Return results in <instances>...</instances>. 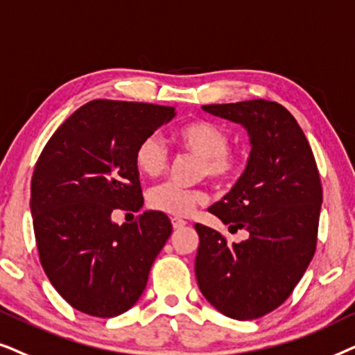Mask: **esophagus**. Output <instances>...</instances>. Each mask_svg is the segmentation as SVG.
Listing matches in <instances>:
<instances>
[{
	"label": "esophagus",
	"instance_id": "esophagus-1",
	"mask_svg": "<svg viewBox=\"0 0 355 355\" xmlns=\"http://www.w3.org/2000/svg\"><path fill=\"white\" fill-rule=\"evenodd\" d=\"M172 225H173V229H182V227L187 225V222L183 219H177V217H173Z\"/></svg>",
	"mask_w": 355,
	"mask_h": 355
}]
</instances>
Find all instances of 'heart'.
<instances>
[{"label":"heart","mask_w":355,"mask_h":355,"mask_svg":"<svg viewBox=\"0 0 355 355\" xmlns=\"http://www.w3.org/2000/svg\"><path fill=\"white\" fill-rule=\"evenodd\" d=\"M175 139L183 150L200 157V177L207 175L212 182L227 183L239 175L240 162L229 150V135L216 123L207 120L188 121L175 131ZM167 164V149L157 136H146L136 146L135 165L144 177H159L165 172ZM148 201L154 211L185 217L206 201V195L200 190L165 183L150 190Z\"/></svg>","instance_id":"heart-1"}]
</instances>
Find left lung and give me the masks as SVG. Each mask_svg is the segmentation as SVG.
Segmentation results:
<instances>
[{
  "label": "left lung",
  "instance_id": "1",
  "mask_svg": "<svg viewBox=\"0 0 355 355\" xmlns=\"http://www.w3.org/2000/svg\"><path fill=\"white\" fill-rule=\"evenodd\" d=\"M202 110L242 125L252 150L232 190L209 207L230 230H247L248 239L230 245L196 224V281L220 313L259 318L284 304L313 258L323 202L320 173L299 123L277 102L257 98Z\"/></svg>",
  "mask_w": 355,
  "mask_h": 355
}]
</instances>
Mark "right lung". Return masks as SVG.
I'll return each mask as SVG.
<instances>
[{
  "label": "right lung",
  "instance_id": "right-lung-1",
  "mask_svg": "<svg viewBox=\"0 0 355 355\" xmlns=\"http://www.w3.org/2000/svg\"><path fill=\"white\" fill-rule=\"evenodd\" d=\"M175 115L173 107L154 103L87 102L37 160L31 211L42 268L83 313L112 318L130 310L172 234L164 212L146 211L123 225L112 214L143 207L135 149Z\"/></svg>",
  "mask_w": 355,
  "mask_h": 355
}]
</instances>
